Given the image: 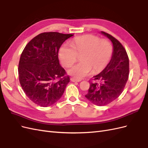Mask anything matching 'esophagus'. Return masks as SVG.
Wrapping results in <instances>:
<instances>
[{
	"mask_svg": "<svg viewBox=\"0 0 148 148\" xmlns=\"http://www.w3.org/2000/svg\"><path fill=\"white\" fill-rule=\"evenodd\" d=\"M70 80H71V82H79L81 81V79H77V78H71Z\"/></svg>",
	"mask_w": 148,
	"mask_h": 148,
	"instance_id": "esophagus-1",
	"label": "esophagus"
}]
</instances>
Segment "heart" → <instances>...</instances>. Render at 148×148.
<instances>
[{"instance_id": "heart-1", "label": "heart", "mask_w": 148, "mask_h": 148, "mask_svg": "<svg viewBox=\"0 0 148 148\" xmlns=\"http://www.w3.org/2000/svg\"><path fill=\"white\" fill-rule=\"evenodd\" d=\"M113 47L107 40H101L95 35L89 34L74 39L70 45L63 44L59 55L65 67H69L80 55L79 63L71 66L68 73L75 78L86 76L91 70L94 73L100 72L108 65L112 56Z\"/></svg>"}]
</instances>
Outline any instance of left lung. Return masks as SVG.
Segmentation results:
<instances>
[{"label":"left lung","mask_w":148,"mask_h":148,"mask_svg":"<svg viewBox=\"0 0 148 148\" xmlns=\"http://www.w3.org/2000/svg\"><path fill=\"white\" fill-rule=\"evenodd\" d=\"M101 33L113 44L112 56L106 68L93 77L94 82H89L85 95L89 101L98 106L107 105L117 99L123 91L129 73V59L122 44L110 34L104 31Z\"/></svg>","instance_id":"left-lung-1"}]
</instances>
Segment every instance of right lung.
Listing matches in <instances>:
<instances>
[{"label": "right lung", "instance_id": "right-lung-1", "mask_svg": "<svg viewBox=\"0 0 148 148\" xmlns=\"http://www.w3.org/2000/svg\"><path fill=\"white\" fill-rule=\"evenodd\" d=\"M71 34L46 32L26 44L18 64L19 81L23 91L36 104L48 107L59 101L70 77L59 64L58 52Z\"/></svg>", "mask_w": 148, "mask_h": 148}]
</instances>
